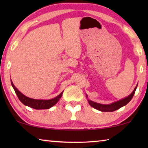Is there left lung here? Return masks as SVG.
Listing matches in <instances>:
<instances>
[{"label":"left lung","instance_id":"left-lung-1","mask_svg":"<svg viewBox=\"0 0 148 148\" xmlns=\"http://www.w3.org/2000/svg\"><path fill=\"white\" fill-rule=\"evenodd\" d=\"M138 85H136V87H135L134 91L131 92V94L129 95L128 97H125V98L123 99L120 101H118L117 102H113V103L110 104H99L97 103V102H95L91 101V100L88 99V102L89 104L91 105V106H92L94 108L97 109L99 110V111L101 112H114L116 111V110L119 109L120 108H121L123 106H125V105L127 104L129 102L131 101V100L132 99L133 97L135 91L137 88ZM86 97H87V95H86Z\"/></svg>","mask_w":148,"mask_h":148}]
</instances>
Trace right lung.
Returning <instances> with one entry per match:
<instances>
[{"instance_id": "obj_1", "label": "right lung", "mask_w": 148, "mask_h": 148, "mask_svg": "<svg viewBox=\"0 0 148 148\" xmlns=\"http://www.w3.org/2000/svg\"><path fill=\"white\" fill-rule=\"evenodd\" d=\"M11 84L13 87L15 92L17 95V97L19 99L22 103L25 106L31 107L32 108L36 110H43V109H49L50 108L53 106L57 102L59 101V99L61 98L62 95L63 93L62 91L61 94H59L58 96H57L55 98L50 99V100H38V99H33L29 97H26L25 95L22 94L18 89H17L12 82L11 79Z\"/></svg>"}]
</instances>
